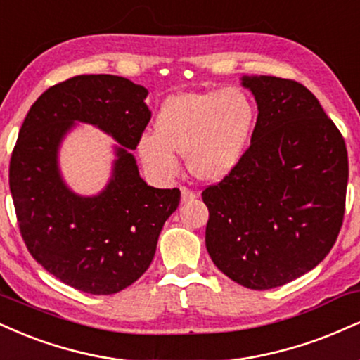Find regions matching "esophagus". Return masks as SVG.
<instances>
[{
	"label": "esophagus",
	"mask_w": 360,
	"mask_h": 360,
	"mask_svg": "<svg viewBox=\"0 0 360 360\" xmlns=\"http://www.w3.org/2000/svg\"><path fill=\"white\" fill-rule=\"evenodd\" d=\"M198 198V194L194 193V191H191V189H188V188H181V199H183V201L186 202V201H193V199H196Z\"/></svg>",
	"instance_id": "esophagus-1"
}]
</instances>
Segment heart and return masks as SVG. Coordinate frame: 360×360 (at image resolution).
Here are the masks:
<instances>
[{"label": "heart", "instance_id": "1", "mask_svg": "<svg viewBox=\"0 0 360 360\" xmlns=\"http://www.w3.org/2000/svg\"><path fill=\"white\" fill-rule=\"evenodd\" d=\"M257 124V105L240 86L177 94L162 103L154 134L137 141L141 161L154 176L179 172L177 155L194 177L219 181L243 158Z\"/></svg>", "mask_w": 360, "mask_h": 360}]
</instances>
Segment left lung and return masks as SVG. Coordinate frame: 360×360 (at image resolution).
I'll list each match as a JSON object with an SVG mask.
<instances>
[{"instance_id": "8db88e82", "label": "left lung", "mask_w": 360, "mask_h": 360, "mask_svg": "<svg viewBox=\"0 0 360 360\" xmlns=\"http://www.w3.org/2000/svg\"><path fill=\"white\" fill-rule=\"evenodd\" d=\"M258 105L243 158L202 191L206 248L224 275L251 290L281 287L327 257L344 221V137L295 80L243 77Z\"/></svg>"}]
</instances>
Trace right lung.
Here are the masks:
<instances>
[{"label":"right lung","instance_id":"1","mask_svg":"<svg viewBox=\"0 0 360 360\" xmlns=\"http://www.w3.org/2000/svg\"><path fill=\"white\" fill-rule=\"evenodd\" d=\"M146 97L147 89L124 77H72L37 98L13 149L10 191L21 238L49 274L80 292L112 295L141 278L179 206V189L147 186L129 150L150 120ZM75 122L121 144L97 197H79L59 176L58 147Z\"/></svg>","mask_w":360,"mask_h":360}]
</instances>
